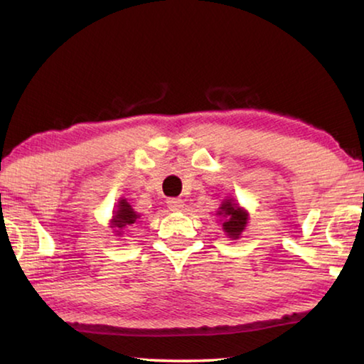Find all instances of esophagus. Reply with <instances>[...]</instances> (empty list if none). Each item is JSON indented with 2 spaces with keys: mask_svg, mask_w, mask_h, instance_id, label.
<instances>
[{
  "mask_svg": "<svg viewBox=\"0 0 364 364\" xmlns=\"http://www.w3.org/2000/svg\"><path fill=\"white\" fill-rule=\"evenodd\" d=\"M167 205L171 212H180L184 207L183 199H178V197H171V199L167 200Z\"/></svg>",
  "mask_w": 364,
  "mask_h": 364,
  "instance_id": "34e87169",
  "label": "esophagus"
}]
</instances>
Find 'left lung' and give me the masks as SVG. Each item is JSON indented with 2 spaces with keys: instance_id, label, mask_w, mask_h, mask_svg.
<instances>
[{
  "instance_id": "obj_1",
  "label": "left lung",
  "mask_w": 364,
  "mask_h": 364,
  "mask_svg": "<svg viewBox=\"0 0 364 364\" xmlns=\"http://www.w3.org/2000/svg\"><path fill=\"white\" fill-rule=\"evenodd\" d=\"M217 215L221 217L220 221H223L221 226H223L226 236L231 239H239V236H241L242 231L245 230V226H247V210H244L242 207L234 204L232 199H226L218 208Z\"/></svg>"
}]
</instances>
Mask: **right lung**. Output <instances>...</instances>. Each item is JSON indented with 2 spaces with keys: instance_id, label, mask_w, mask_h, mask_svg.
Returning a JSON list of instances; mask_svg holds the SVG:
<instances>
[{
  "instance_id": "add662e5",
  "label": "right lung",
  "mask_w": 364,
  "mask_h": 364,
  "mask_svg": "<svg viewBox=\"0 0 364 364\" xmlns=\"http://www.w3.org/2000/svg\"><path fill=\"white\" fill-rule=\"evenodd\" d=\"M138 218L139 215L133 210L132 205L127 202V199H120L119 204H117V208L114 210L112 220H110V228H114L115 232L120 236L122 230L133 226L136 223Z\"/></svg>"
}]
</instances>
